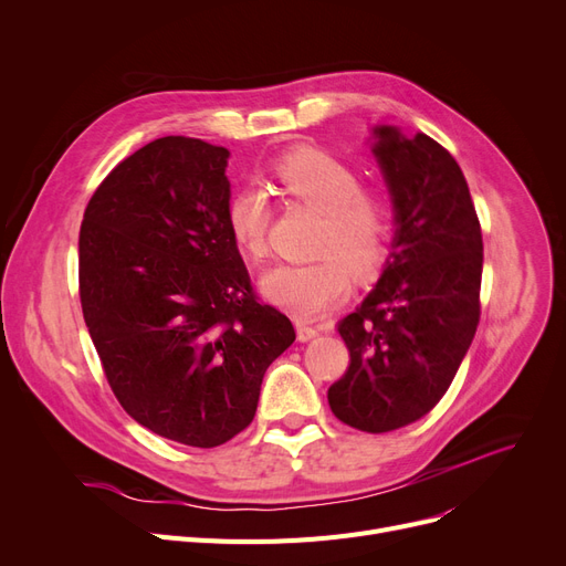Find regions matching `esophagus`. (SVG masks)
<instances>
[{
	"label": "esophagus",
	"instance_id": "34e87169",
	"mask_svg": "<svg viewBox=\"0 0 566 566\" xmlns=\"http://www.w3.org/2000/svg\"><path fill=\"white\" fill-rule=\"evenodd\" d=\"M295 331H298L301 342H310L321 333L318 328H314V325H307V323H298V325H295Z\"/></svg>",
	"mask_w": 566,
	"mask_h": 566
}]
</instances>
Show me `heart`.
Listing matches in <instances>:
<instances>
[{
  "label": "heart",
  "mask_w": 566,
  "mask_h": 566,
  "mask_svg": "<svg viewBox=\"0 0 566 566\" xmlns=\"http://www.w3.org/2000/svg\"><path fill=\"white\" fill-rule=\"evenodd\" d=\"M273 178L284 199L303 203L321 216L307 263H280L261 277L271 303L295 318H316L346 298L350 274L374 275L390 250L392 206L380 190L363 186L348 160L303 146L273 165ZM235 248L248 259L268 254L271 201L259 186L238 190L227 208Z\"/></svg>",
  "instance_id": "obj_1"
}]
</instances>
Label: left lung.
<instances>
[{"label":"left lung","mask_w":566,"mask_h":566,"mask_svg":"<svg viewBox=\"0 0 566 566\" xmlns=\"http://www.w3.org/2000/svg\"><path fill=\"white\" fill-rule=\"evenodd\" d=\"M374 133L397 235L376 289L337 323L350 363L328 403L344 424L385 433L424 418L452 385L480 325L484 243L448 148L424 133Z\"/></svg>","instance_id":"1"}]
</instances>
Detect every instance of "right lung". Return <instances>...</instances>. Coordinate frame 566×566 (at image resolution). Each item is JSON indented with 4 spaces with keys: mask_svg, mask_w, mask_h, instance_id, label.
Listing matches in <instances>:
<instances>
[{
    "mask_svg": "<svg viewBox=\"0 0 566 566\" xmlns=\"http://www.w3.org/2000/svg\"><path fill=\"white\" fill-rule=\"evenodd\" d=\"M229 151L169 135L118 163L80 227V303L105 378L135 422L188 448L250 427L293 342L229 231Z\"/></svg>",
    "mask_w": 566,
    "mask_h": 566,
    "instance_id": "1",
    "label": "right lung"
}]
</instances>
